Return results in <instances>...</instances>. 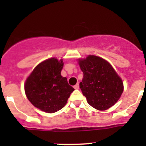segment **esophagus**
<instances>
[{
    "instance_id": "obj_1",
    "label": "esophagus",
    "mask_w": 146,
    "mask_h": 146,
    "mask_svg": "<svg viewBox=\"0 0 146 146\" xmlns=\"http://www.w3.org/2000/svg\"><path fill=\"white\" fill-rule=\"evenodd\" d=\"M73 88H74L75 89H79V84L78 83L76 84V85H74V87H73Z\"/></svg>"
}]
</instances>
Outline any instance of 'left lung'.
I'll return each mask as SVG.
<instances>
[{
    "label": "left lung",
    "instance_id": "left-lung-1",
    "mask_svg": "<svg viewBox=\"0 0 146 146\" xmlns=\"http://www.w3.org/2000/svg\"><path fill=\"white\" fill-rule=\"evenodd\" d=\"M78 64L83 73L80 88L88 104L100 111L114 105L123 92V85L110 63L90 55L79 60Z\"/></svg>",
    "mask_w": 146,
    "mask_h": 146
}]
</instances>
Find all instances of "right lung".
Listing matches in <instances>:
<instances>
[{
    "label": "right lung",
    "mask_w": 146,
    "mask_h": 146,
    "mask_svg": "<svg viewBox=\"0 0 146 146\" xmlns=\"http://www.w3.org/2000/svg\"><path fill=\"white\" fill-rule=\"evenodd\" d=\"M63 60L51 58L35 67L25 85L29 101L36 108L54 113L66 105L74 88L61 75Z\"/></svg>",
    "instance_id": "1"
}]
</instances>
